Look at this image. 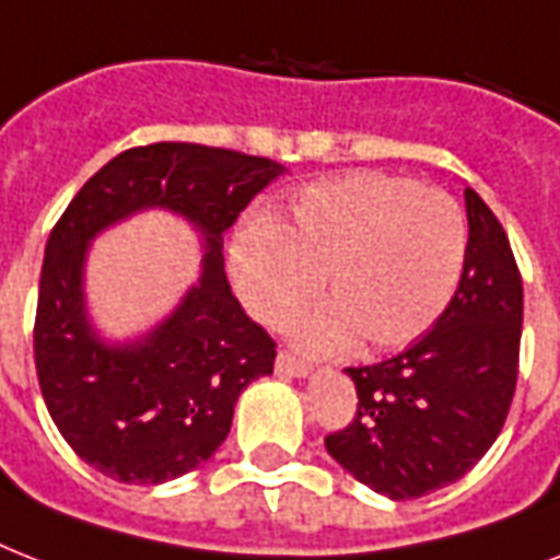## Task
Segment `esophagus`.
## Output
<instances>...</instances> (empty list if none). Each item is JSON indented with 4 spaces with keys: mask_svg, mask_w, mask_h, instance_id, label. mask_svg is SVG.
<instances>
[{
    "mask_svg": "<svg viewBox=\"0 0 560 560\" xmlns=\"http://www.w3.org/2000/svg\"><path fill=\"white\" fill-rule=\"evenodd\" d=\"M276 372L284 374V377H305L311 372L305 360L293 358L290 351H279V358H276Z\"/></svg>",
    "mask_w": 560,
    "mask_h": 560,
    "instance_id": "obj_1",
    "label": "esophagus"
}]
</instances>
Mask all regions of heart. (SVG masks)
Wrapping results in <instances>:
<instances>
[{"instance_id":"obj_1","label":"heart","mask_w":560,"mask_h":560,"mask_svg":"<svg viewBox=\"0 0 560 560\" xmlns=\"http://www.w3.org/2000/svg\"><path fill=\"white\" fill-rule=\"evenodd\" d=\"M468 253V223L451 194L386 174H349L305 188L281 218L255 220L229 249L235 290L267 328H284L311 299L319 307L296 328L307 351L363 340L404 349L444 314Z\"/></svg>"}]
</instances>
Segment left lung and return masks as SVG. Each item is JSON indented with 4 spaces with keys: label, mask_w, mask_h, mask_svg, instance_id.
Masks as SVG:
<instances>
[{
    "label": "left lung",
    "mask_w": 560,
    "mask_h": 560,
    "mask_svg": "<svg viewBox=\"0 0 560 560\" xmlns=\"http://www.w3.org/2000/svg\"><path fill=\"white\" fill-rule=\"evenodd\" d=\"M468 253L451 305L409 349L346 369L358 416L325 435L351 477L389 500L462 479L494 444L517 386L523 281L505 229L465 188Z\"/></svg>",
    "instance_id": "left-lung-1"
}]
</instances>
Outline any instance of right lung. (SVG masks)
Returning a JSON list of instances; mask_svg holds the SVG:
<instances>
[{"mask_svg":"<svg viewBox=\"0 0 560 560\" xmlns=\"http://www.w3.org/2000/svg\"><path fill=\"white\" fill-rule=\"evenodd\" d=\"M281 174L279 162L226 148H130L51 229L34 319L39 389L69 447L104 477L160 486L194 470L229 435L241 392L272 374L276 342L232 296L223 232ZM148 208L174 210L201 232V281L144 338L104 343L85 314V253L98 231Z\"/></svg>","mask_w":560,"mask_h":560,"instance_id":"add662e5","label":"right lung"}]
</instances>
